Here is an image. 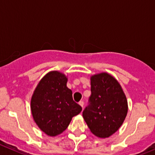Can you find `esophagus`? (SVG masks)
<instances>
[{
  "label": "esophagus",
  "instance_id": "1",
  "mask_svg": "<svg viewBox=\"0 0 155 155\" xmlns=\"http://www.w3.org/2000/svg\"><path fill=\"white\" fill-rule=\"evenodd\" d=\"M79 104L82 106V108H83V105H84V102H83V101H79Z\"/></svg>",
  "mask_w": 155,
  "mask_h": 155
}]
</instances>
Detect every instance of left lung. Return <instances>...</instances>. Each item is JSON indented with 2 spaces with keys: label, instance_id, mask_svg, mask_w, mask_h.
I'll return each mask as SVG.
<instances>
[{
  "label": "left lung",
  "instance_id": "8db88e82",
  "mask_svg": "<svg viewBox=\"0 0 155 155\" xmlns=\"http://www.w3.org/2000/svg\"><path fill=\"white\" fill-rule=\"evenodd\" d=\"M128 102L118 81L108 73L91 78V95L82 116L90 131L108 138L120 128L126 117Z\"/></svg>",
  "mask_w": 155,
  "mask_h": 155
}]
</instances>
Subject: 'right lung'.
<instances>
[{"mask_svg": "<svg viewBox=\"0 0 155 155\" xmlns=\"http://www.w3.org/2000/svg\"><path fill=\"white\" fill-rule=\"evenodd\" d=\"M65 75L53 71L39 82L31 99V112L39 128L50 136L61 134L82 111L66 86Z\"/></svg>", "mask_w": 155, "mask_h": 155, "instance_id": "obj_1", "label": "right lung"}]
</instances>
